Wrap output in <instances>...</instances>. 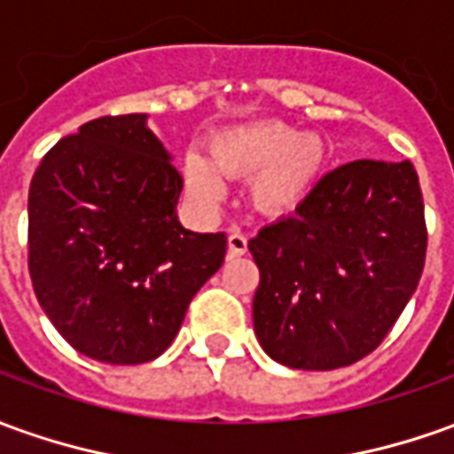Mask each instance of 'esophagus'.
I'll return each instance as SVG.
<instances>
[{"label": "esophagus", "instance_id": "34e87169", "mask_svg": "<svg viewBox=\"0 0 454 454\" xmlns=\"http://www.w3.org/2000/svg\"><path fill=\"white\" fill-rule=\"evenodd\" d=\"M227 254L230 259L234 257H242L247 254V237L242 232H232L227 237Z\"/></svg>", "mask_w": 454, "mask_h": 454}]
</instances>
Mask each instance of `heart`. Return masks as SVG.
<instances>
[{"mask_svg":"<svg viewBox=\"0 0 454 454\" xmlns=\"http://www.w3.org/2000/svg\"><path fill=\"white\" fill-rule=\"evenodd\" d=\"M326 162V145L314 133L264 121L224 130L209 143V160L187 155L183 180L202 207L220 205L227 192L224 177H252V205L269 217H284L301 207L317 187Z\"/></svg>","mask_w":454,"mask_h":454,"instance_id":"obj_1","label":"heart"}]
</instances>
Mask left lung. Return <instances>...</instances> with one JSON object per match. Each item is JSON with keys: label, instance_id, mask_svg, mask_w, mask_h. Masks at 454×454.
Returning a JSON list of instances; mask_svg holds the SVG:
<instances>
[{"label": "left lung", "instance_id": "1", "mask_svg": "<svg viewBox=\"0 0 454 454\" xmlns=\"http://www.w3.org/2000/svg\"><path fill=\"white\" fill-rule=\"evenodd\" d=\"M427 230L411 160H353L292 217L259 230L252 317L269 358L333 371L376 351L423 274Z\"/></svg>", "mask_w": 454, "mask_h": 454}]
</instances>
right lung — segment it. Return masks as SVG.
Returning <instances> with one entry per match:
<instances>
[{
    "label": "right lung",
    "instance_id": "obj_1",
    "mask_svg": "<svg viewBox=\"0 0 454 454\" xmlns=\"http://www.w3.org/2000/svg\"><path fill=\"white\" fill-rule=\"evenodd\" d=\"M148 115H103L59 140L29 187V274L78 353L148 364L222 267L227 237L177 220L183 177Z\"/></svg>",
    "mask_w": 454,
    "mask_h": 454
}]
</instances>
